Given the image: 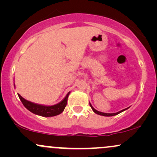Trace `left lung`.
Returning <instances> with one entry per match:
<instances>
[{"instance_id":"left-lung-1","label":"left lung","mask_w":157,"mask_h":157,"mask_svg":"<svg viewBox=\"0 0 157 157\" xmlns=\"http://www.w3.org/2000/svg\"><path fill=\"white\" fill-rule=\"evenodd\" d=\"M90 106H91V109H92V110H93V111H94V113H96L97 114H99V115H102V116H105V117H111V116H115V115L118 114V113H121V112H122V111H125L126 109H128V108H127V109H125L122 110V111H119V112H117V113H102V112H100V111H97L96 109H94V108H93V106L91 105V103H90Z\"/></svg>"}]
</instances>
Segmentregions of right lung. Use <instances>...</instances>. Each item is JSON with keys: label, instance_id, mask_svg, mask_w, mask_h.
<instances>
[{"label": "right lung", "instance_id": "1", "mask_svg": "<svg viewBox=\"0 0 157 157\" xmlns=\"http://www.w3.org/2000/svg\"><path fill=\"white\" fill-rule=\"evenodd\" d=\"M69 93L70 92H68L67 94L66 97H65L60 102L56 104L55 105L51 106L43 105H39V104L34 103V102H32L25 100V99L23 98L20 94L17 95H18L21 101L22 102L23 105H24L29 111H31L32 113H35V114L48 117H54L56 116V115L60 114V113H61L64 111L65 108H66V104H67V100Z\"/></svg>", "mask_w": 157, "mask_h": 157}]
</instances>
